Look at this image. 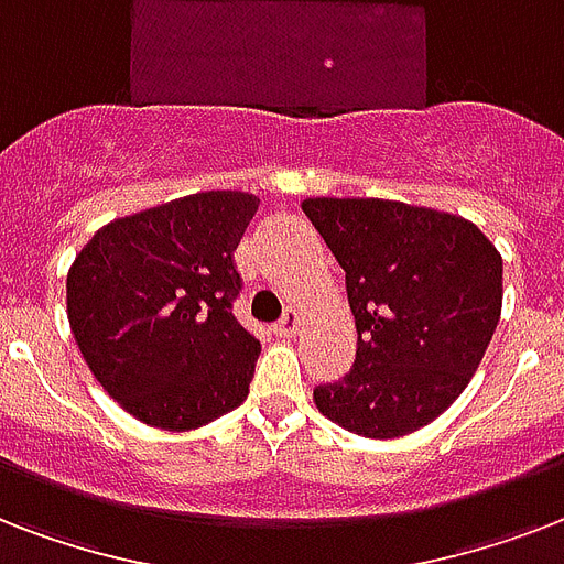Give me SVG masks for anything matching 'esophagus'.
<instances>
[{"mask_svg":"<svg viewBox=\"0 0 564 564\" xmlns=\"http://www.w3.org/2000/svg\"><path fill=\"white\" fill-rule=\"evenodd\" d=\"M299 330H301V316L295 313V310H286L281 322L274 325V334L283 336V339H292V336H299Z\"/></svg>","mask_w":564,"mask_h":564,"instance_id":"1","label":"esophagus"}]
</instances>
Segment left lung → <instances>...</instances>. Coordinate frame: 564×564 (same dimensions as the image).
Masks as SVG:
<instances>
[{"label": "left lung", "mask_w": 564, "mask_h": 564, "mask_svg": "<svg viewBox=\"0 0 564 564\" xmlns=\"http://www.w3.org/2000/svg\"><path fill=\"white\" fill-rule=\"evenodd\" d=\"M345 269L357 357L313 389L322 415L394 438L438 419L480 366L500 318L503 260L463 216L383 198H307Z\"/></svg>", "instance_id": "left-lung-1"}]
</instances>
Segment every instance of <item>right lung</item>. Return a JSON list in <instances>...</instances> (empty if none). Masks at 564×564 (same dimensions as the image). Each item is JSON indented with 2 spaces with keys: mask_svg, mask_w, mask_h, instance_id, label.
Wrapping results in <instances>:
<instances>
[{
  "mask_svg": "<svg viewBox=\"0 0 564 564\" xmlns=\"http://www.w3.org/2000/svg\"><path fill=\"white\" fill-rule=\"evenodd\" d=\"M260 198L210 189L117 219L66 274L75 343L110 398L163 430L210 424L246 401L260 339L234 301L239 239Z\"/></svg>",
  "mask_w": 564,
  "mask_h": 564,
  "instance_id": "obj_1",
  "label": "right lung"
}]
</instances>
